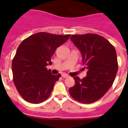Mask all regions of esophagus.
I'll list each match as a JSON object with an SVG mask.
<instances>
[{
    "mask_svg": "<svg viewBox=\"0 0 128 128\" xmlns=\"http://www.w3.org/2000/svg\"><path fill=\"white\" fill-rule=\"evenodd\" d=\"M62 77L63 78H68V77H69V76L67 74H62Z\"/></svg>",
    "mask_w": 128,
    "mask_h": 128,
    "instance_id": "obj_1",
    "label": "esophagus"
}]
</instances>
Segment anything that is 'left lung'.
Here are the masks:
<instances>
[{"label":"left lung","mask_w":128,"mask_h":128,"mask_svg":"<svg viewBox=\"0 0 128 128\" xmlns=\"http://www.w3.org/2000/svg\"><path fill=\"white\" fill-rule=\"evenodd\" d=\"M70 39L78 48L87 76L74 77L75 85L69 88L70 96L82 104H92L101 98L114 82L118 60L114 46L102 36L94 33L72 34Z\"/></svg>","instance_id":"8db88e82"}]
</instances>
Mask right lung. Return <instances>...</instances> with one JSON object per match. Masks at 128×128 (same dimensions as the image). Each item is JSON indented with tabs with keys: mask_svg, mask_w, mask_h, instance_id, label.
Returning <instances> with one entry per match:
<instances>
[{
	"mask_svg": "<svg viewBox=\"0 0 128 128\" xmlns=\"http://www.w3.org/2000/svg\"><path fill=\"white\" fill-rule=\"evenodd\" d=\"M70 34L40 32L20 43L12 64L13 80L18 92L25 101L40 104L50 97L60 74L52 75L46 66L57 48L66 42Z\"/></svg>",
	"mask_w": 128,
	"mask_h": 128,
	"instance_id": "obj_1",
	"label": "right lung"
}]
</instances>
